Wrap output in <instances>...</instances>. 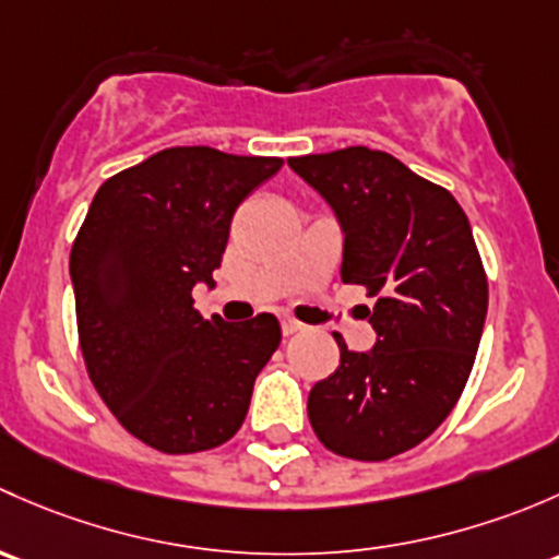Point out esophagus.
<instances>
[{"instance_id": "1", "label": "esophagus", "mask_w": 559, "mask_h": 559, "mask_svg": "<svg viewBox=\"0 0 559 559\" xmlns=\"http://www.w3.org/2000/svg\"><path fill=\"white\" fill-rule=\"evenodd\" d=\"M298 331H304L301 322H296L290 318H282V333H285V336H293V333H298Z\"/></svg>"}]
</instances>
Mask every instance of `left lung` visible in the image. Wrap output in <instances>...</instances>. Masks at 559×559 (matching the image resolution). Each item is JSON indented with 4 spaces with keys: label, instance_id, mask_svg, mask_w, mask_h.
I'll return each mask as SVG.
<instances>
[{
    "label": "left lung",
    "instance_id": "1",
    "mask_svg": "<svg viewBox=\"0 0 559 559\" xmlns=\"http://www.w3.org/2000/svg\"><path fill=\"white\" fill-rule=\"evenodd\" d=\"M287 166L336 215L342 280L377 296V342L342 360L309 393V423L342 457L388 460L447 419L474 368L487 277L454 195L371 147L301 155Z\"/></svg>",
    "mask_w": 559,
    "mask_h": 559
}]
</instances>
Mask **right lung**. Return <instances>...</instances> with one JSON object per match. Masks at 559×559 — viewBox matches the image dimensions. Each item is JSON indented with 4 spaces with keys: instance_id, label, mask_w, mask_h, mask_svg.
Masks as SVG:
<instances>
[{
    "instance_id": "1",
    "label": "right lung",
    "mask_w": 559,
    "mask_h": 559,
    "mask_svg": "<svg viewBox=\"0 0 559 559\" xmlns=\"http://www.w3.org/2000/svg\"><path fill=\"white\" fill-rule=\"evenodd\" d=\"M280 169L282 158L169 147L91 201L69 255L80 349L109 412L153 450L226 444L280 347L274 314L228 325L191 298L215 287L237 206Z\"/></svg>"
}]
</instances>
